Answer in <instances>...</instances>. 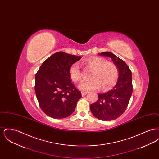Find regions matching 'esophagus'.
I'll return each mask as SVG.
<instances>
[{
  "instance_id": "1",
  "label": "esophagus",
  "mask_w": 159,
  "mask_h": 159,
  "mask_svg": "<svg viewBox=\"0 0 159 159\" xmlns=\"http://www.w3.org/2000/svg\"><path fill=\"white\" fill-rule=\"evenodd\" d=\"M87 93H88V92H82V97H83V96H85L86 95H87Z\"/></svg>"
}]
</instances>
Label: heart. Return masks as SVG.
<instances>
[{
	"label": "heart",
	"mask_w": 159,
	"mask_h": 159,
	"mask_svg": "<svg viewBox=\"0 0 159 159\" xmlns=\"http://www.w3.org/2000/svg\"><path fill=\"white\" fill-rule=\"evenodd\" d=\"M86 68L92 70L89 81L80 83L78 88L82 91L97 90L102 86L103 90L113 87L118 77V68L116 65L101 57H93L85 62ZM69 76L72 81L77 82L82 78L81 71L77 62L73 64L69 68Z\"/></svg>",
	"instance_id": "obj_1"
}]
</instances>
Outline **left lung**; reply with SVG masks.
<instances>
[{"label":"left lung","mask_w":159,"mask_h":159,"mask_svg":"<svg viewBox=\"0 0 159 159\" xmlns=\"http://www.w3.org/2000/svg\"><path fill=\"white\" fill-rule=\"evenodd\" d=\"M109 57L118 68L117 82L113 88L98 93L97 101L90 106L93 115L101 120L110 121L120 117L126 110L132 93V73L125 61L110 52L98 53Z\"/></svg>","instance_id":"1"}]
</instances>
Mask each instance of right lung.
Returning <instances> with one entry per match:
<instances>
[{
    "label": "right lung",
    "instance_id": "1",
    "mask_svg": "<svg viewBox=\"0 0 159 159\" xmlns=\"http://www.w3.org/2000/svg\"><path fill=\"white\" fill-rule=\"evenodd\" d=\"M82 57L58 52L41 65L35 76V92L45 113L53 119H63L73 113L81 93L71 82L70 66Z\"/></svg>",
    "mask_w": 159,
    "mask_h": 159
}]
</instances>
